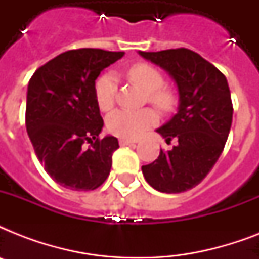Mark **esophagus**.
Masks as SVG:
<instances>
[{
  "label": "esophagus",
  "mask_w": 259,
  "mask_h": 259,
  "mask_svg": "<svg viewBox=\"0 0 259 259\" xmlns=\"http://www.w3.org/2000/svg\"><path fill=\"white\" fill-rule=\"evenodd\" d=\"M119 145L121 146H133V145H136V142L130 141V140H125V138H121V140H119Z\"/></svg>",
  "instance_id": "34e87169"
}]
</instances>
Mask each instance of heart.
<instances>
[{"mask_svg": "<svg viewBox=\"0 0 259 259\" xmlns=\"http://www.w3.org/2000/svg\"><path fill=\"white\" fill-rule=\"evenodd\" d=\"M127 76L132 82L137 83L148 94V99L160 111H170L175 106V95L169 90L164 89V76L157 68L138 63L127 71ZM118 91V79L111 72L102 75L95 83V99L98 107L102 111H109L115 103ZM158 121L156 111L152 109H142L137 111L130 110H115L110 114L106 123L111 134L125 140H136L145 133L146 130L153 127Z\"/></svg>", "mask_w": 259, "mask_h": 259, "instance_id": "1", "label": "heart"}]
</instances>
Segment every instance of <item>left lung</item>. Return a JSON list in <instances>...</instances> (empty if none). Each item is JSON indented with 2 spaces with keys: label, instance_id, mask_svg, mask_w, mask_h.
Returning <instances> with one entry per match:
<instances>
[{
  "label": "left lung",
  "instance_id": "obj_1",
  "mask_svg": "<svg viewBox=\"0 0 259 259\" xmlns=\"http://www.w3.org/2000/svg\"><path fill=\"white\" fill-rule=\"evenodd\" d=\"M140 55L168 72L179 90L177 113L158 127L168 152L142 165L145 180L164 193H180L196 187L223 152L233 122V102L227 79L217 67L187 48Z\"/></svg>",
  "mask_w": 259,
  "mask_h": 259
}]
</instances>
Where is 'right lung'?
Wrapping results in <instances>:
<instances>
[{"instance_id":"obj_1","label":"right lung","mask_w":259,"mask_h":259,"mask_svg":"<svg viewBox=\"0 0 259 259\" xmlns=\"http://www.w3.org/2000/svg\"><path fill=\"white\" fill-rule=\"evenodd\" d=\"M122 56L123 52L94 48L67 51L30 78L26 132L46 172L64 188L93 191L109 176L119 145L113 136L99 138L103 119L95 99V80Z\"/></svg>"}]
</instances>
